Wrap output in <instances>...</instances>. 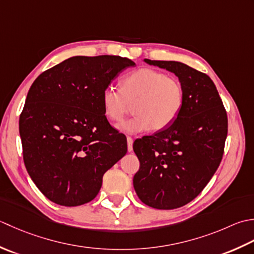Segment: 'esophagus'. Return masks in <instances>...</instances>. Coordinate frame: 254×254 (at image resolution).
Instances as JSON below:
<instances>
[{
	"instance_id": "obj_1",
	"label": "esophagus",
	"mask_w": 254,
	"mask_h": 254,
	"mask_svg": "<svg viewBox=\"0 0 254 254\" xmlns=\"http://www.w3.org/2000/svg\"><path fill=\"white\" fill-rule=\"evenodd\" d=\"M132 143H133V139L131 137H127V149L128 152L132 151Z\"/></svg>"
}]
</instances>
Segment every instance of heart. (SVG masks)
I'll return each mask as SVG.
<instances>
[{
  "mask_svg": "<svg viewBox=\"0 0 254 254\" xmlns=\"http://www.w3.org/2000/svg\"><path fill=\"white\" fill-rule=\"evenodd\" d=\"M184 100V89L178 79L150 68L130 72L123 77L121 89L107 85L101 95L103 112L113 122L121 121L129 103H134L136 115L116 126L125 133L165 129L180 115Z\"/></svg>",
  "mask_w": 254,
  "mask_h": 254,
  "instance_id": "b5f03b06",
  "label": "heart"
}]
</instances>
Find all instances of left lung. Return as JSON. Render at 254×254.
Segmentation results:
<instances>
[{
    "label": "left lung",
    "instance_id": "1",
    "mask_svg": "<svg viewBox=\"0 0 254 254\" xmlns=\"http://www.w3.org/2000/svg\"><path fill=\"white\" fill-rule=\"evenodd\" d=\"M172 72L184 89V105L169 127L133 142L140 168L133 188L143 204L174 209L204 190L224 154L228 120L210 77L178 61L144 59Z\"/></svg>",
    "mask_w": 254,
    "mask_h": 254
}]
</instances>
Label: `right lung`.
Masks as SVG:
<instances>
[{"instance_id":"obj_1","label":"right lung","mask_w":254,"mask_h":254,"mask_svg":"<svg viewBox=\"0 0 254 254\" xmlns=\"http://www.w3.org/2000/svg\"><path fill=\"white\" fill-rule=\"evenodd\" d=\"M133 65L120 56H75L43 72L30 86L19 117L24 163L54 203L71 207L94 199L103 175L126 154L101 95Z\"/></svg>"}]
</instances>
